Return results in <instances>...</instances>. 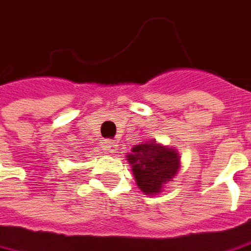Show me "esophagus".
Here are the masks:
<instances>
[{"label":"esophagus","instance_id":"34e87169","mask_svg":"<svg viewBox=\"0 0 251 251\" xmlns=\"http://www.w3.org/2000/svg\"><path fill=\"white\" fill-rule=\"evenodd\" d=\"M118 150V143L115 140H106L104 141V151H107L110 153H114Z\"/></svg>","mask_w":251,"mask_h":251}]
</instances>
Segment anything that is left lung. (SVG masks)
Returning <instances> with one entry per match:
<instances>
[{"label":"left lung","mask_w":251,"mask_h":251,"mask_svg":"<svg viewBox=\"0 0 251 251\" xmlns=\"http://www.w3.org/2000/svg\"><path fill=\"white\" fill-rule=\"evenodd\" d=\"M127 160L137 186L147 194L160 192L163 185L173 179L179 168L176 151L164 148L155 141L134 145Z\"/></svg>","instance_id":"8db88e82"}]
</instances>
